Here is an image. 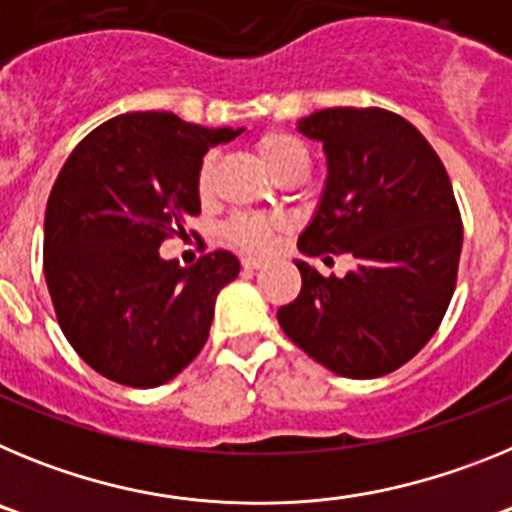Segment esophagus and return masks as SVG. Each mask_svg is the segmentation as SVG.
Returning a JSON list of instances; mask_svg holds the SVG:
<instances>
[{"label": "esophagus", "instance_id": "1", "mask_svg": "<svg viewBox=\"0 0 512 512\" xmlns=\"http://www.w3.org/2000/svg\"><path fill=\"white\" fill-rule=\"evenodd\" d=\"M266 261L264 259H256V256H243L241 259V266L246 271H256V269H261V266H264Z\"/></svg>", "mask_w": 512, "mask_h": 512}]
</instances>
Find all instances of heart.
Returning a JSON list of instances; mask_svg holds the SVG:
<instances>
[{"label": "heart", "instance_id": "heart-1", "mask_svg": "<svg viewBox=\"0 0 512 512\" xmlns=\"http://www.w3.org/2000/svg\"><path fill=\"white\" fill-rule=\"evenodd\" d=\"M256 153H259L261 164L277 176L284 179L287 174L295 171H305L307 174V151L302 148L300 140H295L287 133H266L261 135L256 143ZM212 171H215V156H207L200 166V192L205 194L212 184ZM284 223L279 217H264V215H238L233 217L225 228L228 241L235 246L248 248V251H271L277 238L282 235Z\"/></svg>", "mask_w": 512, "mask_h": 512}]
</instances>
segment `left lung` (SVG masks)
<instances>
[{"label": "left lung", "mask_w": 512, "mask_h": 512, "mask_svg": "<svg viewBox=\"0 0 512 512\" xmlns=\"http://www.w3.org/2000/svg\"><path fill=\"white\" fill-rule=\"evenodd\" d=\"M297 130L323 143L328 166L297 248L351 253L356 269L325 279L297 259L302 289L277 320L338 377H384L431 341L454 295L464 230L449 174L405 117L379 107L312 112Z\"/></svg>", "instance_id": "8db88e82"}]
</instances>
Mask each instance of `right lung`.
<instances>
[{"mask_svg": "<svg viewBox=\"0 0 512 512\" xmlns=\"http://www.w3.org/2000/svg\"><path fill=\"white\" fill-rule=\"evenodd\" d=\"M241 133L128 112L102 122L63 164L45 207V282L63 336L102 377L158 387L205 346L217 292L241 264L215 251L184 269L158 248L200 215L205 153Z\"/></svg>", "mask_w": 512, "mask_h": 512, "instance_id": "obj_1", "label": "right lung"}]
</instances>
